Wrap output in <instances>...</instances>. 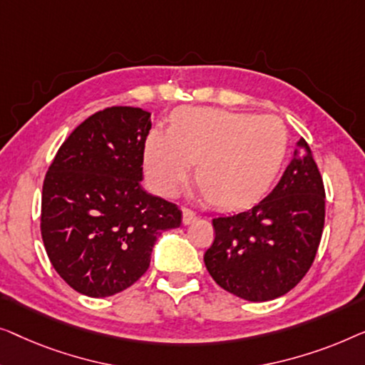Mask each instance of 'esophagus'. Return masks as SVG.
I'll return each mask as SVG.
<instances>
[{
	"label": "esophagus",
	"mask_w": 365,
	"mask_h": 365,
	"mask_svg": "<svg viewBox=\"0 0 365 365\" xmlns=\"http://www.w3.org/2000/svg\"><path fill=\"white\" fill-rule=\"evenodd\" d=\"M195 220H197V215H195L192 210H187V208L182 210V223L183 225H192Z\"/></svg>",
	"instance_id": "1"
}]
</instances>
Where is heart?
I'll return each instance as SVG.
<instances>
[{
	"instance_id": "b5f03b06",
	"label": "heart",
	"mask_w": 365,
	"mask_h": 365,
	"mask_svg": "<svg viewBox=\"0 0 365 365\" xmlns=\"http://www.w3.org/2000/svg\"><path fill=\"white\" fill-rule=\"evenodd\" d=\"M287 132L269 114L187 107L170 130L155 129L143 145V168L157 192L173 195L197 163V180L218 207H243L266 193L283 167Z\"/></svg>"
}]
</instances>
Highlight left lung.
Masks as SVG:
<instances>
[{"mask_svg":"<svg viewBox=\"0 0 365 365\" xmlns=\"http://www.w3.org/2000/svg\"><path fill=\"white\" fill-rule=\"evenodd\" d=\"M324 183L304 138L268 197L213 220L205 266L225 291L251 302L291 291L314 261L324 228Z\"/></svg>","mask_w":365,"mask_h":365,"instance_id":"8db88e82","label":"left lung"}]
</instances>
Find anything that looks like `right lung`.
Masks as SVG:
<instances>
[{
	"instance_id": "add662e5",
	"label": "right lung",
	"mask_w": 365,
	"mask_h": 365,
	"mask_svg": "<svg viewBox=\"0 0 365 365\" xmlns=\"http://www.w3.org/2000/svg\"><path fill=\"white\" fill-rule=\"evenodd\" d=\"M150 112L110 107L91 115L56 153L43 185L41 235L51 264L73 289L107 297L150 266L182 213L142 187Z\"/></svg>"
}]
</instances>
